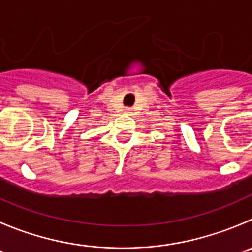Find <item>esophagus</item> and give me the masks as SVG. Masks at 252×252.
<instances>
[{
    "label": "esophagus",
    "instance_id": "obj_1",
    "mask_svg": "<svg viewBox=\"0 0 252 252\" xmlns=\"http://www.w3.org/2000/svg\"><path fill=\"white\" fill-rule=\"evenodd\" d=\"M126 112H129V108H126Z\"/></svg>",
    "mask_w": 252,
    "mask_h": 252
}]
</instances>
